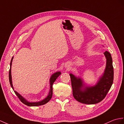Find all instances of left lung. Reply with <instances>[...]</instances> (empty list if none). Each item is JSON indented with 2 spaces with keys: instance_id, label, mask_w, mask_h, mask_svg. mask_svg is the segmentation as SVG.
<instances>
[{
  "instance_id": "8db88e82",
  "label": "left lung",
  "mask_w": 124,
  "mask_h": 124,
  "mask_svg": "<svg viewBox=\"0 0 124 124\" xmlns=\"http://www.w3.org/2000/svg\"><path fill=\"white\" fill-rule=\"evenodd\" d=\"M103 53L107 60L106 67L104 73L96 85L84 88L82 80L70 74L73 96L78 101L88 105L96 104L101 101L110 90L114 80L113 60L108 51Z\"/></svg>"
}]
</instances>
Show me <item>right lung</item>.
Returning <instances> with one entry per match:
<instances>
[{
  "mask_svg": "<svg viewBox=\"0 0 124 124\" xmlns=\"http://www.w3.org/2000/svg\"><path fill=\"white\" fill-rule=\"evenodd\" d=\"M13 57H12V59H11L10 64V69L9 71V82H10L11 87L14 90V88H13V84H12V80H11V62H12V61H13ZM61 74V73L60 72H57L54 73L53 75L51 76V78H50V92H49V93H48V95L47 96V97L46 98H45L44 100H42L41 101L36 102H30L27 101L26 100L25 98H23L21 94H19L18 93H17V92H16V91H14V92H15V94L17 95V96L18 97V98L19 99V100H21V102L26 105L28 106H38L44 105V104H45V103H46L47 102H48L49 101H50L52 97V94H53L52 85H53V83L55 81V80L57 78V77H58Z\"/></svg>",
  "mask_w": 124,
  "mask_h": 124,
  "instance_id": "add662e5",
  "label": "right lung"
}]
</instances>
